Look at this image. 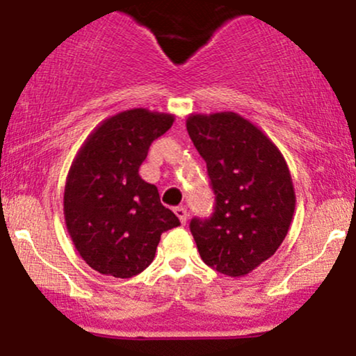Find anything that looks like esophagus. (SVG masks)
<instances>
[{
    "label": "esophagus",
    "instance_id": "obj_1",
    "mask_svg": "<svg viewBox=\"0 0 356 356\" xmlns=\"http://www.w3.org/2000/svg\"><path fill=\"white\" fill-rule=\"evenodd\" d=\"M175 213H177L179 222L186 223V209H185V207H177V209H175Z\"/></svg>",
    "mask_w": 356,
    "mask_h": 356
}]
</instances>
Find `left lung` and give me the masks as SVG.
I'll return each mask as SVG.
<instances>
[{
	"mask_svg": "<svg viewBox=\"0 0 356 356\" xmlns=\"http://www.w3.org/2000/svg\"><path fill=\"white\" fill-rule=\"evenodd\" d=\"M186 129L215 193L213 215L190 223L200 257L218 273L242 277L286 238L296 209L289 166L261 127L232 111L190 114Z\"/></svg>",
	"mask_w": 356,
	"mask_h": 356,
	"instance_id": "obj_1",
	"label": "left lung"
}]
</instances>
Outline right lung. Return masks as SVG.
I'll return each mask as SVG.
<instances>
[{"mask_svg": "<svg viewBox=\"0 0 356 356\" xmlns=\"http://www.w3.org/2000/svg\"><path fill=\"white\" fill-rule=\"evenodd\" d=\"M173 114L134 107L104 121L75 154L63 191V217L75 249L97 273L133 277L153 262L165 230L179 225L139 177L151 143Z\"/></svg>", "mask_w": 356, "mask_h": 356, "instance_id": "add662e5", "label": "right lung"}]
</instances>
